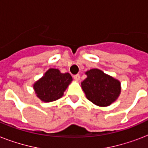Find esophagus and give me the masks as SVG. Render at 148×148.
I'll list each match as a JSON object with an SVG mask.
<instances>
[{
	"mask_svg": "<svg viewBox=\"0 0 148 148\" xmlns=\"http://www.w3.org/2000/svg\"><path fill=\"white\" fill-rule=\"evenodd\" d=\"M74 79L76 80V81H79L80 80V75L79 74H75V75H74Z\"/></svg>",
	"mask_w": 148,
	"mask_h": 148,
	"instance_id": "esophagus-1",
	"label": "esophagus"
}]
</instances>
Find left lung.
<instances>
[{
	"mask_svg": "<svg viewBox=\"0 0 148 148\" xmlns=\"http://www.w3.org/2000/svg\"><path fill=\"white\" fill-rule=\"evenodd\" d=\"M87 78L81 83L87 98L96 105L106 107L112 103L121 92V84L98 69L86 72Z\"/></svg>",
	"mask_w": 148,
	"mask_h": 148,
	"instance_id": "8db88e82",
	"label": "left lung"
}]
</instances>
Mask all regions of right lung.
Segmentation results:
<instances>
[{
  "instance_id": "obj_1",
  "label": "right lung",
  "mask_w": 148,
  "mask_h": 148,
  "mask_svg": "<svg viewBox=\"0 0 148 148\" xmlns=\"http://www.w3.org/2000/svg\"><path fill=\"white\" fill-rule=\"evenodd\" d=\"M71 81L72 77L68 73L61 74L59 70L51 68L34 84V88L41 101L51 102L62 97Z\"/></svg>"
}]
</instances>
